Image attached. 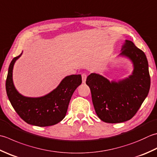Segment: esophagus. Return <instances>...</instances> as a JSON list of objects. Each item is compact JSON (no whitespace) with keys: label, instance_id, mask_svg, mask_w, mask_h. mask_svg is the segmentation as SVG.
<instances>
[{"label":"esophagus","instance_id":"34e87169","mask_svg":"<svg viewBox=\"0 0 157 157\" xmlns=\"http://www.w3.org/2000/svg\"><path fill=\"white\" fill-rule=\"evenodd\" d=\"M87 75L85 74V73H82V83L83 84H85L86 80Z\"/></svg>","mask_w":157,"mask_h":157}]
</instances>
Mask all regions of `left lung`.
I'll return each instance as SVG.
<instances>
[{"label": "left lung", "instance_id": "obj_1", "mask_svg": "<svg viewBox=\"0 0 157 157\" xmlns=\"http://www.w3.org/2000/svg\"><path fill=\"white\" fill-rule=\"evenodd\" d=\"M121 51L119 56L128 58L133 63L131 75L118 82H110L93 73L86 82L98 117L107 123H120L133 118L150 87L148 63L144 52L129 40H125Z\"/></svg>", "mask_w": 157, "mask_h": 157}]
</instances>
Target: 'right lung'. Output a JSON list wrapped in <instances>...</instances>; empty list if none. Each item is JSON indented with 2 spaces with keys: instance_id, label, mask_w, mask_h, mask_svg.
Returning <instances> with one entry per match:
<instances>
[{
  "instance_id": "obj_1",
  "label": "right lung",
  "mask_w": 157,
  "mask_h": 157,
  "mask_svg": "<svg viewBox=\"0 0 157 157\" xmlns=\"http://www.w3.org/2000/svg\"><path fill=\"white\" fill-rule=\"evenodd\" d=\"M21 54L12 60L8 69L6 91L11 105L29 124L48 127L58 123L65 117L73 93L82 84L81 75L65 77L54 90L43 97L23 96L16 90L13 81L14 64Z\"/></svg>"
}]
</instances>
